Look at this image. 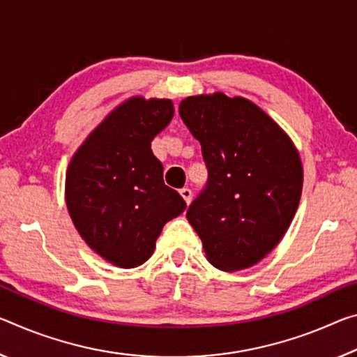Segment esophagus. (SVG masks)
I'll return each mask as SVG.
<instances>
[{"mask_svg": "<svg viewBox=\"0 0 357 357\" xmlns=\"http://www.w3.org/2000/svg\"><path fill=\"white\" fill-rule=\"evenodd\" d=\"M179 194L184 199V202L188 203V205H190V202H192V190L188 189V188H184V189L179 190Z\"/></svg>", "mask_w": 357, "mask_h": 357, "instance_id": "34e87169", "label": "esophagus"}]
</instances>
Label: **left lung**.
<instances>
[{
  "mask_svg": "<svg viewBox=\"0 0 357 357\" xmlns=\"http://www.w3.org/2000/svg\"><path fill=\"white\" fill-rule=\"evenodd\" d=\"M179 116L208 168L206 189L185 216L213 267L250 268L273 251L297 211L303 167L296 144L243 97L194 95L181 101Z\"/></svg>",
  "mask_w": 357,
  "mask_h": 357,
  "instance_id": "left-lung-1",
  "label": "left lung"
}]
</instances>
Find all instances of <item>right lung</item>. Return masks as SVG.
Returning a JSON list of instances; mask_svg holds the SVG:
<instances>
[{"mask_svg":"<svg viewBox=\"0 0 357 357\" xmlns=\"http://www.w3.org/2000/svg\"><path fill=\"white\" fill-rule=\"evenodd\" d=\"M173 101L130 97L79 146L66 168L65 202L81 238L121 268L144 264L185 202L163 183L151 141L172 122Z\"/></svg>","mask_w":357,"mask_h":357,"instance_id":"right-lung-1","label":"right lung"}]
</instances>
